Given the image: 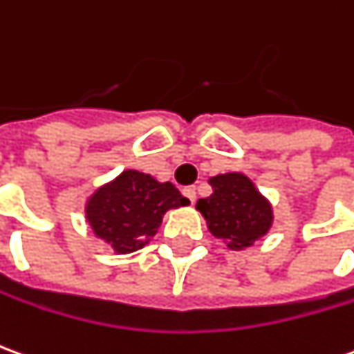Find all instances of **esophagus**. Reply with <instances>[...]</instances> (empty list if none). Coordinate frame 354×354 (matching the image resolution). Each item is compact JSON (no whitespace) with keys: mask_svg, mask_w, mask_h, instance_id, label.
<instances>
[{"mask_svg":"<svg viewBox=\"0 0 354 354\" xmlns=\"http://www.w3.org/2000/svg\"><path fill=\"white\" fill-rule=\"evenodd\" d=\"M182 194H184L192 203H195V199H197V194H195L194 185H187V187H184V189H182Z\"/></svg>","mask_w":354,"mask_h":354,"instance_id":"obj_1","label":"esophagus"}]
</instances>
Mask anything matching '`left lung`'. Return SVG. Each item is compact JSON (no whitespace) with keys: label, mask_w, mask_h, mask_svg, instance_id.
Instances as JSON below:
<instances>
[{"label":"left lung","mask_w":354,"mask_h":354,"mask_svg":"<svg viewBox=\"0 0 354 354\" xmlns=\"http://www.w3.org/2000/svg\"><path fill=\"white\" fill-rule=\"evenodd\" d=\"M212 195L197 201L214 237L230 249L253 245L272 226V209L253 182L243 174H220L209 180Z\"/></svg>","instance_id":"8db88e82"}]
</instances>
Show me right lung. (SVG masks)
Masks as SVG:
<instances>
[{"mask_svg": "<svg viewBox=\"0 0 354 354\" xmlns=\"http://www.w3.org/2000/svg\"><path fill=\"white\" fill-rule=\"evenodd\" d=\"M187 203L170 182L159 184L149 174L126 170L95 192L86 207V218L93 234L117 253H132L157 234L165 212Z\"/></svg>", "mask_w": 354, "mask_h": 354, "instance_id": "right-lung-1", "label": "right lung"}]
</instances>
